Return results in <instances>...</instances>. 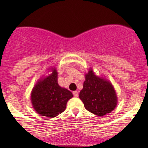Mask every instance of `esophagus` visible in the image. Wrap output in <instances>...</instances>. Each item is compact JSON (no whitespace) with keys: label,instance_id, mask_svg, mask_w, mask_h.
<instances>
[{"label":"esophagus","instance_id":"1","mask_svg":"<svg viewBox=\"0 0 148 148\" xmlns=\"http://www.w3.org/2000/svg\"><path fill=\"white\" fill-rule=\"evenodd\" d=\"M73 95H74V96L75 97H77L79 96V93H78V92H77V91H74V92H73Z\"/></svg>","mask_w":148,"mask_h":148}]
</instances>
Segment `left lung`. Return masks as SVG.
I'll return each mask as SVG.
<instances>
[{
    "label": "left lung",
    "instance_id": "obj_1",
    "mask_svg": "<svg viewBox=\"0 0 148 148\" xmlns=\"http://www.w3.org/2000/svg\"><path fill=\"white\" fill-rule=\"evenodd\" d=\"M79 97L86 110L99 117L111 112L117 104V93L113 85L102 77L96 75L92 68L85 74L83 89Z\"/></svg>",
    "mask_w": 148,
    "mask_h": 148
}]
</instances>
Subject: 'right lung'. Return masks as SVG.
I'll use <instances>...</instances> for the list:
<instances>
[{
  "instance_id": "1",
  "label": "right lung",
  "mask_w": 148,
  "mask_h": 148,
  "mask_svg": "<svg viewBox=\"0 0 148 148\" xmlns=\"http://www.w3.org/2000/svg\"><path fill=\"white\" fill-rule=\"evenodd\" d=\"M48 70L51 73L41 77L33 87L31 101L38 114L52 118L64 111L67 102L73 97V95L69 90L59 85L58 72L55 67Z\"/></svg>"
}]
</instances>
